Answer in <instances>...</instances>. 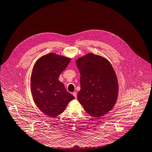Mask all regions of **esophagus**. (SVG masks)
<instances>
[{
  "instance_id": "obj_1",
  "label": "esophagus",
  "mask_w": 152,
  "mask_h": 152,
  "mask_svg": "<svg viewBox=\"0 0 152 152\" xmlns=\"http://www.w3.org/2000/svg\"><path fill=\"white\" fill-rule=\"evenodd\" d=\"M73 95L76 98H77V92H74L73 93Z\"/></svg>"
}]
</instances>
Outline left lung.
Segmentation results:
<instances>
[{"mask_svg":"<svg viewBox=\"0 0 152 152\" xmlns=\"http://www.w3.org/2000/svg\"><path fill=\"white\" fill-rule=\"evenodd\" d=\"M80 73L77 99L91 116L99 118L114 107L118 94L117 78L105 58L89 53L76 61Z\"/></svg>","mask_w":152,"mask_h":152,"instance_id":"1","label":"left lung"}]
</instances>
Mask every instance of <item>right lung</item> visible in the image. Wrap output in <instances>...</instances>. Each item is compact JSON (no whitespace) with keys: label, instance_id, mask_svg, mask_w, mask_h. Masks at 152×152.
<instances>
[{"label":"right lung","instance_id":"obj_1","mask_svg":"<svg viewBox=\"0 0 152 152\" xmlns=\"http://www.w3.org/2000/svg\"><path fill=\"white\" fill-rule=\"evenodd\" d=\"M71 59L54 53L40 57L35 63L31 77V89L35 104L45 115L61 114L75 97L58 80L60 75Z\"/></svg>","mask_w":152,"mask_h":152}]
</instances>
